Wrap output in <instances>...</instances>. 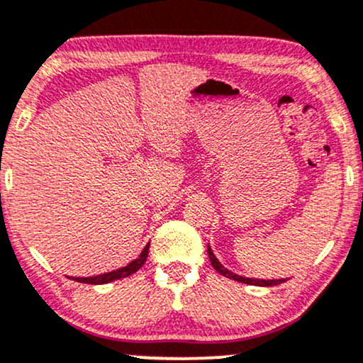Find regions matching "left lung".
<instances>
[{
  "label": "left lung",
  "instance_id": "obj_1",
  "mask_svg": "<svg viewBox=\"0 0 363 363\" xmlns=\"http://www.w3.org/2000/svg\"><path fill=\"white\" fill-rule=\"evenodd\" d=\"M208 256H209V261L211 264H213V268L218 272L219 274H223V277H226L229 279H235V281H240V283H246V284H255V286H277V284L286 281V279H256V278H245L241 277V274H236L233 272H229L228 268H224V266L219 263V259L216 258L213 250H211V246H208Z\"/></svg>",
  "mask_w": 363,
  "mask_h": 363
}]
</instances>
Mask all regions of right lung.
I'll return each instance as SVG.
<instances>
[{
    "mask_svg": "<svg viewBox=\"0 0 363 363\" xmlns=\"http://www.w3.org/2000/svg\"><path fill=\"white\" fill-rule=\"evenodd\" d=\"M147 255H149V245H145L144 250H142V253L139 255V258L130 261L127 266H122V268L118 269H113V272H108V273H104V274H97V277H89V278H73L75 281L79 283H89V284H105V283H110V281H116V279H122V278H127L130 277V274H134L135 272H139V268H142V264L145 263V259H147Z\"/></svg>",
    "mask_w": 363,
    "mask_h": 363,
    "instance_id": "obj_1",
    "label": "right lung"
}]
</instances>
